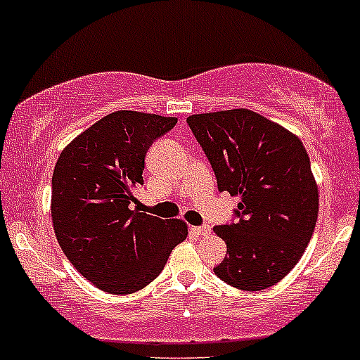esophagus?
<instances>
[{
	"instance_id": "obj_1",
	"label": "esophagus",
	"mask_w": 360,
	"mask_h": 360,
	"mask_svg": "<svg viewBox=\"0 0 360 360\" xmlns=\"http://www.w3.org/2000/svg\"><path fill=\"white\" fill-rule=\"evenodd\" d=\"M192 233H195L197 237H204V235H207L211 231V226L210 225H202V226H192L191 228Z\"/></svg>"
}]
</instances>
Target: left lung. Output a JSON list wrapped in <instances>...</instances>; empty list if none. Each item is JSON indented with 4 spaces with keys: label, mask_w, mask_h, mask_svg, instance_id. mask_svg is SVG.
<instances>
[{
    "label": "left lung",
    "mask_w": 360,
    "mask_h": 360,
    "mask_svg": "<svg viewBox=\"0 0 360 360\" xmlns=\"http://www.w3.org/2000/svg\"><path fill=\"white\" fill-rule=\"evenodd\" d=\"M218 191L240 197L233 219L214 226L226 242L216 276L257 292L292 271L314 233L318 187L299 137L250 110L192 115Z\"/></svg>",
    "instance_id": "left-lung-1"
}]
</instances>
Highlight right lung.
<instances>
[{
  "label": "right lung",
  "mask_w": 360,
  "mask_h": 360,
  "mask_svg": "<svg viewBox=\"0 0 360 360\" xmlns=\"http://www.w3.org/2000/svg\"><path fill=\"white\" fill-rule=\"evenodd\" d=\"M176 118L115 111L89 127L58 158L51 216L58 243L75 269L104 292L127 295L163 271L187 238L181 219L132 210L146 154Z\"/></svg>",
  "instance_id": "obj_1"
}]
</instances>
